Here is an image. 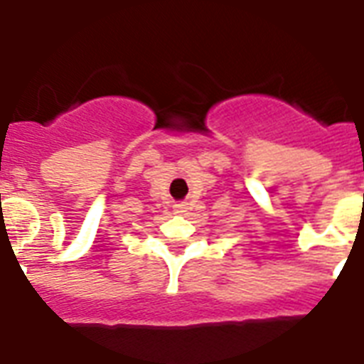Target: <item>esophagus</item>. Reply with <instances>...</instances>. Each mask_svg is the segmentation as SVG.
<instances>
[{
	"label": "esophagus",
	"mask_w": 364,
	"mask_h": 364,
	"mask_svg": "<svg viewBox=\"0 0 364 364\" xmlns=\"http://www.w3.org/2000/svg\"><path fill=\"white\" fill-rule=\"evenodd\" d=\"M173 208H176V213H185V211L188 210V204L181 202V204H176Z\"/></svg>",
	"instance_id": "obj_1"
}]
</instances>
